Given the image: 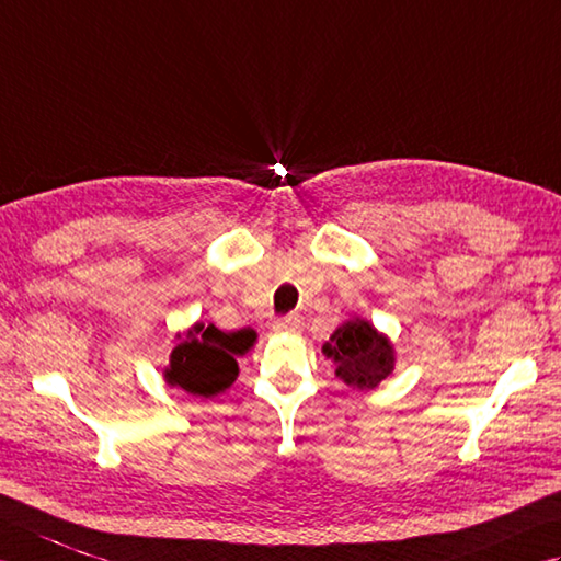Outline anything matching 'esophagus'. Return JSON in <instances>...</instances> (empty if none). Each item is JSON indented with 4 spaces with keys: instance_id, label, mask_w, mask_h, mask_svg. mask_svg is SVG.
<instances>
[{
    "instance_id": "esophagus-1",
    "label": "esophagus",
    "mask_w": 561,
    "mask_h": 561,
    "mask_svg": "<svg viewBox=\"0 0 561 561\" xmlns=\"http://www.w3.org/2000/svg\"><path fill=\"white\" fill-rule=\"evenodd\" d=\"M302 327H305V321L300 314H288V317L273 321V331H278V333H300Z\"/></svg>"
}]
</instances>
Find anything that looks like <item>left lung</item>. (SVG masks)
<instances>
[{"label":"left lung","mask_w":561,"mask_h":561,"mask_svg":"<svg viewBox=\"0 0 561 561\" xmlns=\"http://www.w3.org/2000/svg\"><path fill=\"white\" fill-rule=\"evenodd\" d=\"M321 353L335 365V377L357 391L377 389L396 367L391 339L363 317L343 321L321 345Z\"/></svg>","instance_id":"8db88e82"}]
</instances>
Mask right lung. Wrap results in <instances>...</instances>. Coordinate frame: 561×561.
Masks as SVG:
<instances>
[{"instance_id": "obj_1", "label": "right lung", "mask_w": 561, "mask_h": 561, "mask_svg": "<svg viewBox=\"0 0 561 561\" xmlns=\"http://www.w3.org/2000/svg\"><path fill=\"white\" fill-rule=\"evenodd\" d=\"M254 341L256 333L252 329L222 333L214 323L204 327L196 321L175 335V347L163 377L170 386H180L192 396H218L238 379L240 367L234 357H242Z\"/></svg>"}]
</instances>
